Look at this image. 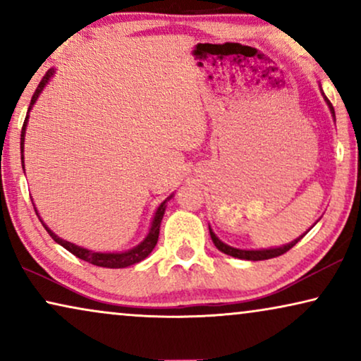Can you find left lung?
I'll return each mask as SVG.
<instances>
[{"label": "left lung", "mask_w": 361, "mask_h": 361, "mask_svg": "<svg viewBox=\"0 0 361 361\" xmlns=\"http://www.w3.org/2000/svg\"><path fill=\"white\" fill-rule=\"evenodd\" d=\"M324 95V93H322ZM324 98H325V102H327V105H329V108H330V113H332V116L335 118V111H334V106H332V103L329 102V98L324 95ZM210 230V236H212V241H214V245L216 246V248H219L221 253H225V255H230V256H233V258H240V259H248V261H261V259H271V258H276V256H281V255H284L286 251H289L290 248H293V246L298 243V241L302 238V236L307 233V231H305V233L302 235V236H299V238H295L294 241H290V243H288V245H283V246H279V248H268V250H238V248H233V246H228V245H225L224 241L221 240H219V236H216L214 231H212V228H209Z\"/></svg>", "instance_id": "8db88e82"}]
</instances>
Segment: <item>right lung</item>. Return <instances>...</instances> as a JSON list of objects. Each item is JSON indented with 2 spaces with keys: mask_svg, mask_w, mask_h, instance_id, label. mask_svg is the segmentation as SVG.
I'll list each match as a JSON object with an SVG mask.
<instances>
[{
  "mask_svg": "<svg viewBox=\"0 0 361 361\" xmlns=\"http://www.w3.org/2000/svg\"><path fill=\"white\" fill-rule=\"evenodd\" d=\"M54 75V71L51 68L46 75L42 77L41 83H39L36 92H34V95L31 98V105H29V110H27V116L26 120H24V125H23V130H21V162H23V169H24V136H26V126H27V120H29V111H31V108L34 106V103L41 95V92L44 90V87L47 85V82L51 80V77ZM174 195H169L167 199L162 202V204L157 207L156 214H154V219L151 221V228H149V233L146 235V238L141 241L140 245L135 246V248L128 250V251H121V253H100V251H92V250H87V248H82V246H77L71 243V241H66L62 238H59V236L54 233L52 230H49V226L44 224L41 216H39L36 207H34V210H36V214L39 216V220H41V224L44 225V228L47 230V233L52 236L54 241L59 243L61 246H63L67 251H71L72 255H75L77 258H80L83 261H87V263L90 264H95V266H102V268H113V269H118V268H126V266H131V264H136L142 261L145 258L149 256V253L152 250H154V246L157 243V238H159V228H161V221H162V216H164V212H166V202L172 199Z\"/></svg>",
  "mask_w": 361,
  "mask_h": 361,
  "instance_id": "add662e5",
  "label": "right lung"
}]
</instances>
